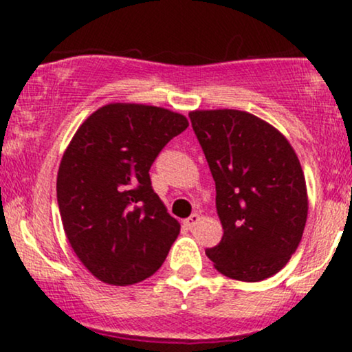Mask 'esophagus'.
Returning <instances> with one entry per match:
<instances>
[{"instance_id":"esophagus-1","label":"esophagus","mask_w":352,"mask_h":352,"mask_svg":"<svg viewBox=\"0 0 352 352\" xmlns=\"http://www.w3.org/2000/svg\"><path fill=\"white\" fill-rule=\"evenodd\" d=\"M199 221H200L199 213H192V215H190L187 220H185V225H187L188 228H193L197 223H199Z\"/></svg>"}]
</instances>
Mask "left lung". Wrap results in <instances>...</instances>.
<instances>
[{
  "instance_id": "left-lung-1",
  "label": "left lung",
  "mask_w": 352,
  "mask_h": 352,
  "mask_svg": "<svg viewBox=\"0 0 352 352\" xmlns=\"http://www.w3.org/2000/svg\"><path fill=\"white\" fill-rule=\"evenodd\" d=\"M215 180L223 236L207 256L225 276L261 281L289 261L308 217L302 168L285 135L235 109L190 112Z\"/></svg>"
}]
</instances>
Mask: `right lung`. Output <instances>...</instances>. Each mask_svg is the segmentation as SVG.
I'll return each mask as SVG.
<instances>
[{
    "instance_id": "right-lung-1",
    "label": "right lung",
    "mask_w": 352,
    "mask_h": 352,
    "mask_svg": "<svg viewBox=\"0 0 352 352\" xmlns=\"http://www.w3.org/2000/svg\"><path fill=\"white\" fill-rule=\"evenodd\" d=\"M188 120L168 109L107 104L84 120L58 172L67 240L96 278L127 286L162 266L180 223L152 188L157 155Z\"/></svg>"
}]
</instances>
